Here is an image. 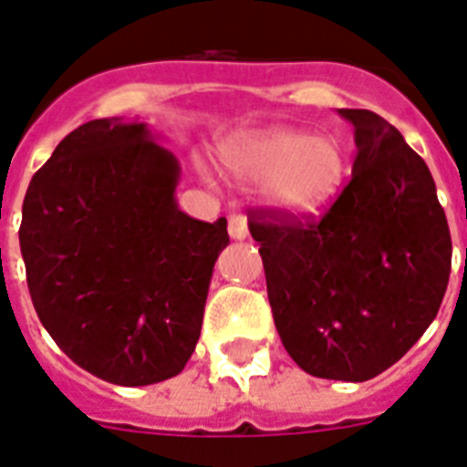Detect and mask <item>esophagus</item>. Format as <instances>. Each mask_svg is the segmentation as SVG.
<instances>
[{"mask_svg": "<svg viewBox=\"0 0 467 467\" xmlns=\"http://www.w3.org/2000/svg\"><path fill=\"white\" fill-rule=\"evenodd\" d=\"M227 234H230V240H234V242L246 240L249 227H246L244 215H230V221H227Z\"/></svg>", "mask_w": 467, "mask_h": 467, "instance_id": "obj_1", "label": "esophagus"}]
</instances>
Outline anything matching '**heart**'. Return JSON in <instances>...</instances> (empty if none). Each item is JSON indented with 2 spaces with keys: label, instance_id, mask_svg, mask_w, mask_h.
<instances>
[{
  "label": "heart",
  "instance_id": "heart-1",
  "mask_svg": "<svg viewBox=\"0 0 467 467\" xmlns=\"http://www.w3.org/2000/svg\"><path fill=\"white\" fill-rule=\"evenodd\" d=\"M225 173L258 182V197L287 218L327 209L348 175V151L335 135H311L292 125H268L234 135L221 147Z\"/></svg>",
  "mask_w": 467,
  "mask_h": 467
}]
</instances>
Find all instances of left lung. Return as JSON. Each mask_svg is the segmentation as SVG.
Instances as JSON below:
<instances>
[{
  "instance_id": "1",
  "label": "left lung",
  "mask_w": 467,
  "mask_h": 467,
  "mask_svg": "<svg viewBox=\"0 0 467 467\" xmlns=\"http://www.w3.org/2000/svg\"><path fill=\"white\" fill-rule=\"evenodd\" d=\"M351 180L320 221L254 218L277 335L308 375L366 382L430 327L451 273V234L425 161L366 109Z\"/></svg>"
}]
</instances>
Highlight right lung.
I'll list each match as a JSON object with an SVG mask.
<instances>
[{
  "label": "right lung",
  "instance_id": "1",
  "mask_svg": "<svg viewBox=\"0 0 467 467\" xmlns=\"http://www.w3.org/2000/svg\"><path fill=\"white\" fill-rule=\"evenodd\" d=\"M147 123L89 120L33 175L18 230L27 289L58 348L123 387L187 366L227 221L180 211V163Z\"/></svg>",
  "mask_w": 467,
  "mask_h": 467
}]
</instances>
